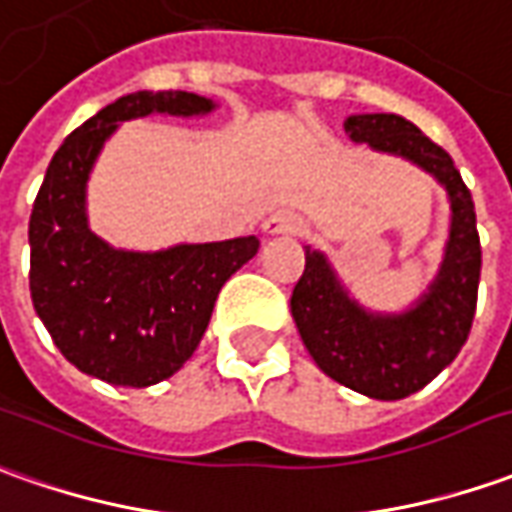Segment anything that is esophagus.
I'll return each instance as SVG.
<instances>
[{"label": "esophagus", "mask_w": 512, "mask_h": 512, "mask_svg": "<svg viewBox=\"0 0 512 512\" xmlns=\"http://www.w3.org/2000/svg\"><path fill=\"white\" fill-rule=\"evenodd\" d=\"M263 232L269 238H277V235H294L297 232V218L288 215V212H271L269 218L263 221Z\"/></svg>", "instance_id": "esophagus-1"}]
</instances>
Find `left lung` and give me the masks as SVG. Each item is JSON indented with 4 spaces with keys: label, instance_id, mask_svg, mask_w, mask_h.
I'll return each instance as SVG.
<instances>
[{
    "label": "left lung",
    "instance_id": "left-lung-1",
    "mask_svg": "<svg viewBox=\"0 0 512 512\" xmlns=\"http://www.w3.org/2000/svg\"><path fill=\"white\" fill-rule=\"evenodd\" d=\"M344 134L426 170L451 204L443 263L406 311L364 308L328 255L311 246L291 294V316L322 373L375 401H401L443 373L471 333L482 271L474 198L454 159L401 114H350Z\"/></svg>",
    "mask_w": 512,
    "mask_h": 512
}]
</instances>
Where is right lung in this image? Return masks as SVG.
<instances>
[{
	"mask_svg": "<svg viewBox=\"0 0 512 512\" xmlns=\"http://www.w3.org/2000/svg\"><path fill=\"white\" fill-rule=\"evenodd\" d=\"M210 97L134 92L75 128L52 156L30 215V297L55 347L114 387H151L196 353L221 285L260 249L255 235L114 249L89 229L86 187L120 123L148 114L204 117Z\"/></svg>",
	"mask_w": 512,
	"mask_h": 512,
	"instance_id": "obj_1",
	"label": "right lung"
}]
</instances>
